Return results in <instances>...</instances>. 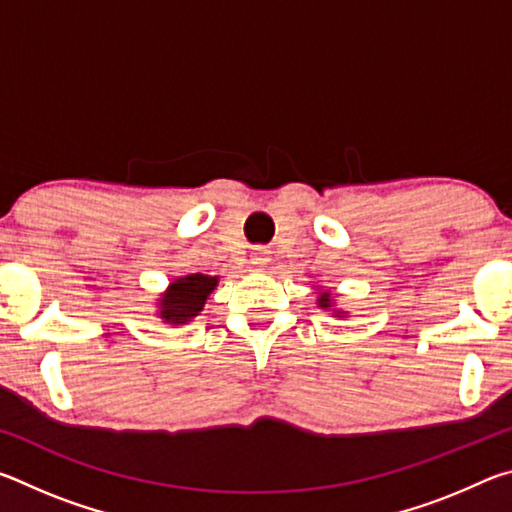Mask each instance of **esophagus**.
<instances>
[{
	"mask_svg": "<svg viewBox=\"0 0 512 512\" xmlns=\"http://www.w3.org/2000/svg\"><path fill=\"white\" fill-rule=\"evenodd\" d=\"M250 262H253V266H257V268H266L268 262H271V253H268L266 248H255Z\"/></svg>",
	"mask_w": 512,
	"mask_h": 512,
	"instance_id": "obj_1",
	"label": "esophagus"
}]
</instances>
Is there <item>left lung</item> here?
I'll list each match as a JSON object with an SVG mask.
<instances>
[{"instance_id": "1", "label": "left lung", "mask_w": 512, "mask_h": 512, "mask_svg": "<svg viewBox=\"0 0 512 512\" xmlns=\"http://www.w3.org/2000/svg\"><path fill=\"white\" fill-rule=\"evenodd\" d=\"M316 305L320 307V309H325V311H332V316L334 318H345L348 316V311H343V309H339L336 307V296H332V291H327V289H323V287H316Z\"/></svg>"}]
</instances>
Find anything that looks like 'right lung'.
I'll return each mask as SVG.
<instances>
[{"label": "right lung", "mask_w": 512, "mask_h": 512, "mask_svg": "<svg viewBox=\"0 0 512 512\" xmlns=\"http://www.w3.org/2000/svg\"><path fill=\"white\" fill-rule=\"evenodd\" d=\"M219 284V277H210L203 273L176 277L169 282V287L160 293L158 298V314L162 323L167 325H187L201 314L210 293Z\"/></svg>", "instance_id": "right-lung-1"}]
</instances>
